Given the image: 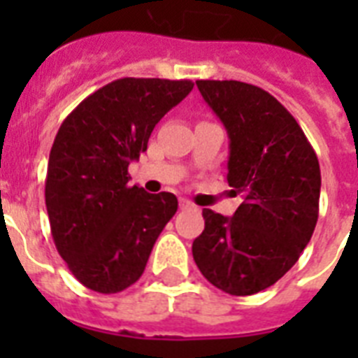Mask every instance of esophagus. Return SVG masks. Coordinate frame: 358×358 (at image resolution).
<instances>
[{
    "label": "esophagus",
    "mask_w": 358,
    "mask_h": 358,
    "mask_svg": "<svg viewBox=\"0 0 358 358\" xmlns=\"http://www.w3.org/2000/svg\"><path fill=\"white\" fill-rule=\"evenodd\" d=\"M189 208H193V204H191L189 201H185V199H180V210H189Z\"/></svg>",
    "instance_id": "1"
}]
</instances>
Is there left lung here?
I'll list each match as a JSON object with an SVG mask.
<instances>
[{"label":"left lung","mask_w":358,"mask_h":358,"mask_svg":"<svg viewBox=\"0 0 358 358\" xmlns=\"http://www.w3.org/2000/svg\"><path fill=\"white\" fill-rule=\"evenodd\" d=\"M196 87L229 131L227 178L243 202L232 217L202 210L193 258L215 288L258 294L284 277L310 241L320 163L297 120L267 91L234 80H199Z\"/></svg>","instance_id":"1"}]
</instances>
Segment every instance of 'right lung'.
Returning a JSON list of instances; mask_svg holds the SVG:
<instances>
[{
  "instance_id": "obj_1",
  "label": "right lung",
  "mask_w": 358,
  "mask_h": 358,
  "mask_svg": "<svg viewBox=\"0 0 358 358\" xmlns=\"http://www.w3.org/2000/svg\"><path fill=\"white\" fill-rule=\"evenodd\" d=\"M191 89L189 80L122 78L92 92L61 124L44 196L53 243L85 288L119 294L137 282L178 210L173 193L129 187L128 165Z\"/></svg>"
}]
</instances>
